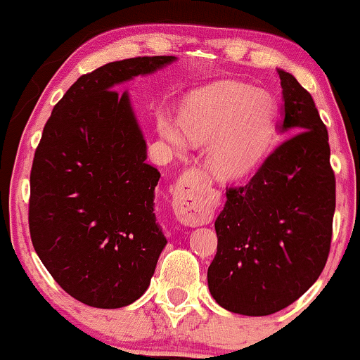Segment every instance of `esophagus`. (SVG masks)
<instances>
[{
  "mask_svg": "<svg viewBox=\"0 0 360 360\" xmlns=\"http://www.w3.org/2000/svg\"><path fill=\"white\" fill-rule=\"evenodd\" d=\"M201 186L203 184L196 183L189 174L177 179L174 188V213L183 225L198 226L212 221V201Z\"/></svg>",
  "mask_w": 360,
  "mask_h": 360,
  "instance_id": "esophagus-1",
  "label": "esophagus"
}]
</instances>
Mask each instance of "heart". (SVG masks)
<instances>
[{"instance_id": "b5f03b06", "label": "heart", "mask_w": 360, "mask_h": 360, "mask_svg": "<svg viewBox=\"0 0 360 360\" xmlns=\"http://www.w3.org/2000/svg\"><path fill=\"white\" fill-rule=\"evenodd\" d=\"M181 127L194 146H206V166L218 179L250 174L262 162L276 131V106L266 91L240 81H218L196 89L181 106ZM159 134L174 150L186 140L174 123L159 118Z\"/></svg>"}]
</instances>
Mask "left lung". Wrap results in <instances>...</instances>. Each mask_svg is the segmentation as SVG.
Instances as JSON below:
<instances>
[{
	"mask_svg": "<svg viewBox=\"0 0 360 360\" xmlns=\"http://www.w3.org/2000/svg\"><path fill=\"white\" fill-rule=\"evenodd\" d=\"M278 74L284 100L279 128L297 134L249 183L226 189L208 267L217 303L247 316L272 315L303 296L323 271L332 242L335 174L328 131L311 94L292 74Z\"/></svg>",
	"mask_w": 360,
	"mask_h": 360,
	"instance_id": "8db88e82",
	"label": "left lung"
}]
</instances>
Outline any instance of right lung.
Returning a JSON list of instances; mask_svg holds the SVG:
<instances>
[{
	"label": "right lung",
	"mask_w": 360,
	"mask_h": 360,
	"mask_svg": "<svg viewBox=\"0 0 360 360\" xmlns=\"http://www.w3.org/2000/svg\"><path fill=\"white\" fill-rule=\"evenodd\" d=\"M174 56L110 62L77 79L53 106L30 172L34 249L68 295L94 308H122L147 291L166 237L155 223L160 172L122 82Z\"/></svg>",
	"instance_id": "obj_1"
}]
</instances>
